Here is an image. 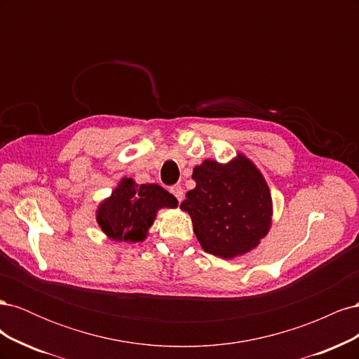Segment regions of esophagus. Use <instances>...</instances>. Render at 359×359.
<instances>
[{
  "label": "esophagus",
  "mask_w": 359,
  "mask_h": 359,
  "mask_svg": "<svg viewBox=\"0 0 359 359\" xmlns=\"http://www.w3.org/2000/svg\"><path fill=\"white\" fill-rule=\"evenodd\" d=\"M170 191H172L173 196H175L180 202L184 199V189H182L181 186H173V187H170Z\"/></svg>",
  "instance_id": "1"
}]
</instances>
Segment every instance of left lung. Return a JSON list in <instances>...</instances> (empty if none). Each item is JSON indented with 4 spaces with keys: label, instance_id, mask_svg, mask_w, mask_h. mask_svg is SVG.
Listing matches in <instances>:
<instances>
[{
    "label": "left lung",
    "instance_id": "8db88e82",
    "mask_svg": "<svg viewBox=\"0 0 359 359\" xmlns=\"http://www.w3.org/2000/svg\"><path fill=\"white\" fill-rule=\"evenodd\" d=\"M191 178L196 187L180 208L191 217L205 252L235 259L255 250L273 224V198L255 163L243 153L227 163L206 158Z\"/></svg>",
    "mask_w": 359,
    "mask_h": 359
}]
</instances>
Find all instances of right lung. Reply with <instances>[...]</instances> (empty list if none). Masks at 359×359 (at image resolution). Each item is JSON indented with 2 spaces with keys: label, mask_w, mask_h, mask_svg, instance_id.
<instances>
[{
  "label": "right lung",
  "mask_w": 359,
  "mask_h": 359,
  "mask_svg": "<svg viewBox=\"0 0 359 359\" xmlns=\"http://www.w3.org/2000/svg\"><path fill=\"white\" fill-rule=\"evenodd\" d=\"M177 198L157 184H137L123 177L111 196L95 210V222L115 243H144L163 208H177Z\"/></svg>",
  "instance_id": "1"
}]
</instances>
